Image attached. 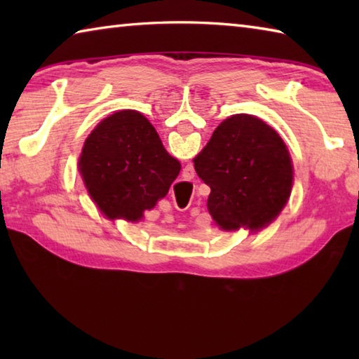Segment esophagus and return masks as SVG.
<instances>
[{
  "instance_id": "34e87169",
  "label": "esophagus",
  "mask_w": 359,
  "mask_h": 359,
  "mask_svg": "<svg viewBox=\"0 0 359 359\" xmlns=\"http://www.w3.org/2000/svg\"><path fill=\"white\" fill-rule=\"evenodd\" d=\"M188 205H190V204H188ZM188 205H187V208H188ZM187 208H185V209H187ZM177 209H179V208H177Z\"/></svg>"
}]
</instances>
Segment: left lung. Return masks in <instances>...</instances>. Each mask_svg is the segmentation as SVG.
<instances>
[{
  "label": "left lung",
  "mask_w": 359,
  "mask_h": 359,
  "mask_svg": "<svg viewBox=\"0 0 359 359\" xmlns=\"http://www.w3.org/2000/svg\"><path fill=\"white\" fill-rule=\"evenodd\" d=\"M193 163L210 187L209 214L224 231L267 226L293 187L287 145L255 115L238 114L222 121Z\"/></svg>",
  "instance_id": "obj_1"
}]
</instances>
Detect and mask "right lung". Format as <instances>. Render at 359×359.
Returning <instances> with one entry per match:
<instances>
[{
  "label": "right lung",
  "mask_w": 359,
  "mask_h": 359,
  "mask_svg": "<svg viewBox=\"0 0 359 359\" xmlns=\"http://www.w3.org/2000/svg\"><path fill=\"white\" fill-rule=\"evenodd\" d=\"M79 171L102 214L137 222L166 196L180 163L142 114L120 111L100 121L85 139Z\"/></svg>",
  "instance_id": "obj_1"
}]
</instances>
